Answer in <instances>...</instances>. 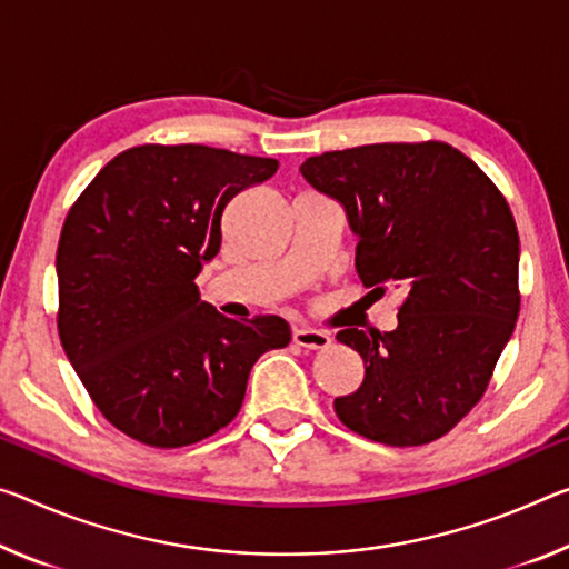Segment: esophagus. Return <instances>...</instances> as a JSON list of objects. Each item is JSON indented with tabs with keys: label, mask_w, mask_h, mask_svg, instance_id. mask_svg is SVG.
Returning <instances> with one entry per match:
<instances>
[{
	"label": "esophagus",
	"mask_w": 569,
	"mask_h": 569,
	"mask_svg": "<svg viewBox=\"0 0 569 569\" xmlns=\"http://www.w3.org/2000/svg\"><path fill=\"white\" fill-rule=\"evenodd\" d=\"M293 341L303 349H327L331 345V337L327 331L299 327V329H293Z\"/></svg>",
	"instance_id": "1"
}]
</instances>
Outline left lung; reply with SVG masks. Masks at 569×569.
Wrapping results in <instances>:
<instances>
[{"label": "left lung", "mask_w": 569, "mask_h": 569, "mask_svg": "<svg viewBox=\"0 0 569 569\" xmlns=\"http://www.w3.org/2000/svg\"><path fill=\"white\" fill-rule=\"evenodd\" d=\"M301 174L345 207L362 283L405 291L395 331L337 333L365 359V382L333 410L375 443L438 440L481 400L519 317V232L507 200L443 141L327 151Z\"/></svg>", "instance_id": "1"}]
</instances>
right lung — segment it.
<instances>
[{
    "label": "right lung",
    "mask_w": 569,
    "mask_h": 569,
    "mask_svg": "<svg viewBox=\"0 0 569 569\" xmlns=\"http://www.w3.org/2000/svg\"><path fill=\"white\" fill-rule=\"evenodd\" d=\"M276 169L202 143H143L70 207L56 258L62 349L103 418L143 446H192L228 426L258 357L291 341L281 317L224 319L194 286L220 250L224 207Z\"/></svg>",
    "instance_id": "1"
}]
</instances>
